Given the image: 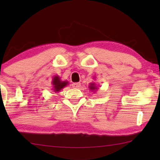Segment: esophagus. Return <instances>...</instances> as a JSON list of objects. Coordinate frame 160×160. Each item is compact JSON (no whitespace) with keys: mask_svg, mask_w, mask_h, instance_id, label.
Returning <instances> with one entry per match:
<instances>
[{"mask_svg":"<svg viewBox=\"0 0 160 160\" xmlns=\"http://www.w3.org/2000/svg\"><path fill=\"white\" fill-rule=\"evenodd\" d=\"M72 87L75 89H78L81 87V83H73L72 84Z\"/></svg>","mask_w":160,"mask_h":160,"instance_id":"esophagus-1","label":"esophagus"}]
</instances>
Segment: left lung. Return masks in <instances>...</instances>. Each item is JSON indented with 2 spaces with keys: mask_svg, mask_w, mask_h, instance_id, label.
Wrapping results in <instances>:
<instances>
[{
  "mask_svg": "<svg viewBox=\"0 0 160 160\" xmlns=\"http://www.w3.org/2000/svg\"><path fill=\"white\" fill-rule=\"evenodd\" d=\"M89 88L91 91H92V92H95V91H97L98 89V87L95 84V83L93 82V83H90V84H89Z\"/></svg>",
  "mask_w": 160,
  "mask_h": 160,
  "instance_id": "obj_1",
  "label": "left lung"
}]
</instances>
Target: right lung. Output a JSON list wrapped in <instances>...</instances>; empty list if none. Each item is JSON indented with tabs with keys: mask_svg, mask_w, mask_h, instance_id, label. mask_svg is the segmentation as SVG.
<instances>
[{
	"mask_svg": "<svg viewBox=\"0 0 160 160\" xmlns=\"http://www.w3.org/2000/svg\"><path fill=\"white\" fill-rule=\"evenodd\" d=\"M52 90H53L55 93H58L60 92L61 89L64 88L68 84V81H62L60 79V77L59 76H54L53 78H52Z\"/></svg>",
	"mask_w": 160,
	"mask_h": 160,
	"instance_id": "obj_1",
	"label": "right lung"
}]
</instances>
